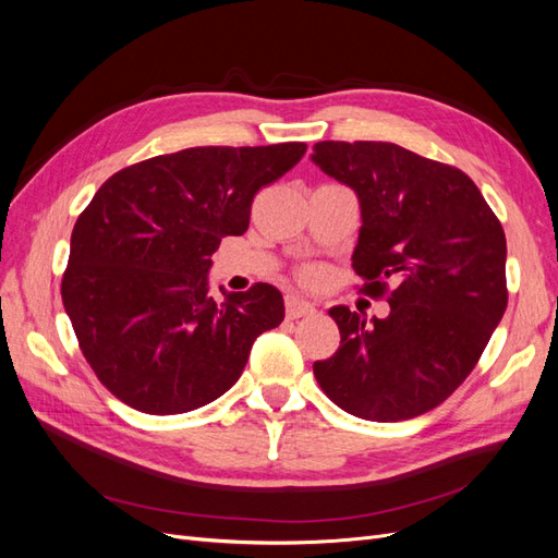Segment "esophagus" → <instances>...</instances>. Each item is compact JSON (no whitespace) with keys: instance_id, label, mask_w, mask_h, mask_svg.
Returning <instances> with one entry per match:
<instances>
[{"instance_id":"esophagus-1","label":"esophagus","mask_w":558,"mask_h":558,"mask_svg":"<svg viewBox=\"0 0 558 558\" xmlns=\"http://www.w3.org/2000/svg\"><path fill=\"white\" fill-rule=\"evenodd\" d=\"M314 305H310V302L300 300V298H286V316L289 318H302V316H310L314 314Z\"/></svg>"}]
</instances>
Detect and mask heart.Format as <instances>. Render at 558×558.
Returning <instances> with one entry per match:
<instances>
[{"label": "heart", "instance_id": "1", "mask_svg": "<svg viewBox=\"0 0 558 558\" xmlns=\"http://www.w3.org/2000/svg\"><path fill=\"white\" fill-rule=\"evenodd\" d=\"M324 277H326V272H324V269H320L318 265H307V267H302L300 272H298V279H300L302 283H307V286L320 283V281H324Z\"/></svg>", "mask_w": 558, "mask_h": 558}]
</instances>
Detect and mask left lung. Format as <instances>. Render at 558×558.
<instances>
[{
	"label": "left lung",
	"instance_id": "8db88e82",
	"mask_svg": "<svg viewBox=\"0 0 558 558\" xmlns=\"http://www.w3.org/2000/svg\"><path fill=\"white\" fill-rule=\"evenodd\" d=\"M312 160L361 199L353 272L391 314L332 307L340 349L314 363L324 393L367 421L445 402L477 365L508 307L505 232L459 167L391 142H318Z\"/></svg>",
	"mask_w": 558,
	"mask_h": 558
}]
</instances>
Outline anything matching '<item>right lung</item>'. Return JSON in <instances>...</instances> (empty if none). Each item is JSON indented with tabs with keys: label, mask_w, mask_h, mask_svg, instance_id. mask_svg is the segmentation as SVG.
<instances>
[{
	"label": "right lung",
	"mask_w": 558,
	"mask_h": 558,
	"mask_svg": "<svg viewBox=\"0 0 558 558\" xmlns=\"http://www.w3.org/2000/svg\"><path fill=\"white\" fill-rule=\"evenodd\" d=\"M307 144L195 146L109 177L72 232L62 302L97 379L130 408L183 414L240 379L256 337L283 320L269 283L209 295L211 253L244 234L251 202Z\"/></svg>",
	"instance_id": "right-lung-1"
}]
</instances>
